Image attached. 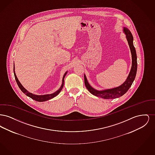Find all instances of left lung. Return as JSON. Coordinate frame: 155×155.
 Returning <instances> with one entry per match:
<instances>
[{"label":"left lung","instance_id":"8db88e82","mask_svg":"<svg viewBox=\"0 0 155 155\" xmlns=\"http://www.w3.org/2000/svg\"><path fill=\"white\" fill-rule=\"evenodd\" d=\"M124 32L126 34V38L128 41L131 54H132V67L130 74L128 75L126 81L120 86L114 88L106 89L103 91H97L93 88L89 84L87 80L85 75H84V82L85 87L89 91L94 95L98 96L106 99H113L120 96H123L128 91L131 87L134 80L137 70V57L135 49L133 45V37L130 31L127 28H124Z\"/></svg>","mask_w":155,"mask_h":155}]
</instances>
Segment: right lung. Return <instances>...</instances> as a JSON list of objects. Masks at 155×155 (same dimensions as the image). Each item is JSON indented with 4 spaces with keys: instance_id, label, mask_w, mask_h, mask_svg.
Returning <instances> with one entry per match:
<instances>
[{
    "instance_id": "1",
    "label": "right lung",
    "mask_w": 155,
    "mask_h": 155,
    "mask_svg": "<svg viewBox=\"0 0 155 155\" xmlns=\"http://www.w3.org/2000/svg\"><path fill=\"white\" fill-rule=\"evenodd\" d=\"M13 70H14V74H15V81L17 82V84L18 87L21 90V91H22V92H23L24 94H25L27 96H29L31 99H34V100H35V101H38V102H44V101L49 100V99H52L53 97L57 96V95L59 94V93L60 92L61 90L63 88V85H64V77H65V76H66V75L67 74L66 72V73L64 74V76H63V77L62 85H61L60 88L58 89L56 92H55L54 93L52 94H48V95H34V94L30 93V92H29L28 91H27L24 88L22 87V85L21 84V83L20 82V81H18V78H17L16 75H15V67H14Z\"/></svg>"
}]
</instances>
